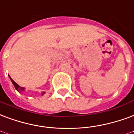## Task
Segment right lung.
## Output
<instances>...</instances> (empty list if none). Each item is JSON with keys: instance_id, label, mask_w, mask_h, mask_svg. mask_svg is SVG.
<instances>
[{"instance_id": "add662e5", "label": "right lung", "mask_w": 134, "mask_h": 134, "mask_svg": "<svg viewBox=\"0 0 134 134\" xmlns=\"http://www.w3.org/2000/svg\"><path fill=\"white\" fill-rule=\"evenodd\" d=\"M10 80H11V82H13V85H14V87H15V90H16L18 92H21V91H24L25 90H24V88H23V87H20L19 85H18V84H16V83H15V82L13 80H12L11 78H10ZM44 94V92L42 93V94Z\"/></svg>"}]
</instances>
